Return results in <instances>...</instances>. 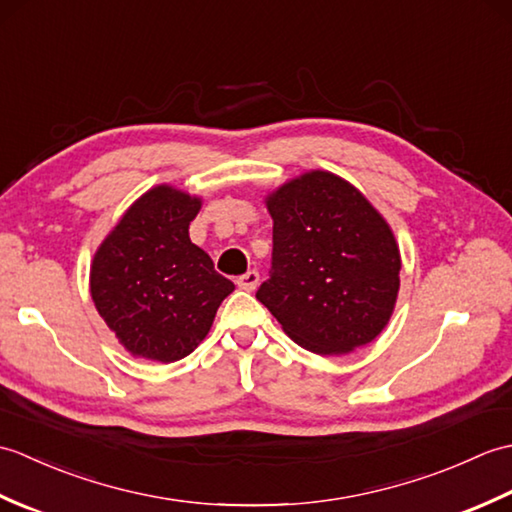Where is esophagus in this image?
<instances>
[{
    "instance_id": "34e87169",
    "label": "esophagus",
    "mask_w": 512,
    "mask_h": 512,
    "mask_svg": "<svg viewBox=\"0 0 512 512\" xmlns=\"http://www.w3.org/2000/svg\"><path fill=\"white\" fill-rule=\"evenodd\" d=\"M235 284H237L239 288H242V290H246V292L255 290L257 284H259V273H257V270H248V273L239 275V277L235 279Z\"/></svg>"
}]
</instances>
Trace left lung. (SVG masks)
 <instances>
[{
    "label": "left lung",
    "mask_w": 512,
    "mask_h": 512,
    "mask_svg": "<svg viewBox=\"0 0 512 512\" xmlns=\"http://www.w3.org/2000/svg\"><path fill=\"white\" fill-rule=\"evenodd\" d=\"M270 277L257 299L292 341L345 354L385 328L400 286V253L380 213L350 182L310 171L268 198Z\"/></svg>",
    "instance_id": "obj_1"
}]
</instances>
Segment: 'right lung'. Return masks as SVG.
<instances>
[{
	"label": "right lung",
	"mask_w": 512,
	"mask_h": 512,
	"mask_svg": "<svg viewBox=\"0 0 512 512\" xmlns=\"http://www.w3.org/2000/svg\"><path fill=\"white\" fill-rule=\"evenodd\" d=\"M198 211V198L162 184L129 206L96 250L94 306L134 356L173 363L191 354L235 290L191 242Z\"/></svg>",
	"instance_id": "obj_1"
}]
</instances>
